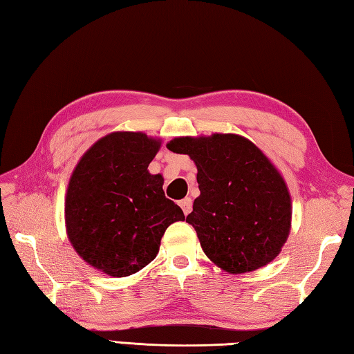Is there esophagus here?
Returning a JSON list of instances; mask_svg holds the SVG:
<instances>
[{"label": "esophagus", "mask_w": 354, "mask_h": 354, "mask_svg": "<svg viewBox=\"0 0 354 354\" xmlns=\"http://www.w3.org/2000/svg\"><path fill=\"white\" fill-rule=\"evenodd\" d=\"M178 205H180V207L183 209V214H185V215H187V214H189V212L192 211V200H191L189 197L180 200Z\"/></svg>", "instance_id": "1"}]
</instances>
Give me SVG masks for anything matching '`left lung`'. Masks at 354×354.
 Instances as JSON below:
<instances>
[{"instance_id": "8db88e82", "label": "left lung", "mask_w": 354, "mask_h": 354, "mask_svg": "<svg viewBox=\"0 0 354 354\" xmlns=\"http://www.w3.org/2000/svg\"><path fill=\"white\" fill-rule=\"evenodd\" d=\"M167 148L197 167L200 196L186 221L206 257L232 275L273 261L290 234L292 198L269 157L238 134L176 137Z\"/></svg>"}]
</instances>
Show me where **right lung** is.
<instances>
[{"mask_svg": "<svg viewBox=\"0 0 354 354\" xmlns=\"http://www.w3.org/2000/svg\"><path fill=\"white\" fill-rule=\"evenodd\" d=\"M162 147L140 131H114L85 151L70 177L66 229L86 264L124 278L157 257L169 225L185 215L165 197L163 177L148 165Z\"/></svg>", "mask_w": 354, "mask_h": 354, "instance_id": "add662e5", "label": "right lung"}]
</instances>
